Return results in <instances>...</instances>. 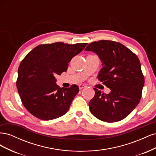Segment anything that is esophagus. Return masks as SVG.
Wrapping results in <instances>:
<instances>
[{
	"label": "esophagus",
	"mask_w": 156,
	"mask_h": 156,
	"mask_svg": "<svg viewBox=\"0 0 156 156\" xmlns=\"http://www.w3.org/2000/svg\"><path fill=\"white\" fill-rule=\"evenodd\" d=\"M86 87H87V86L84 85V84H79V88L80 90H81V89H83L84 88H86Z\"/></svg>",
	"instance_id": "34e87169"
}]
</instances>
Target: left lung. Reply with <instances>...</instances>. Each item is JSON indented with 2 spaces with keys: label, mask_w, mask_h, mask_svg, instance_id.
I'll list each match as a JSON object with an SVG mask.
<instances>
[{
  "label": "left lung",
  "mask_w": 156,
  "mask_h": 156,
  "mask_svg": "<svg viewBox=\"0 0 156 156\" xmlns=\"http://www.w3.org/2000/svg\"><path fill=\"white\" fill-rule=\"evenodd\" d=\"M87 51L96 53L102 62L98 79L111 89L108 94L97 88L88 105L92 114L107 122L120 121L139 104L144 78L139 58L119 42L100 40L88 44Z\"/></svg>",
  "instance_id": "1"
}]
</instances>
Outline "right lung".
<instances>
[{
    "mask_svg": "<svg viewBox=\"0 0 156 156\" xmlns=\"http://www.w3.org/2000/svg\"><path fill=\"white\" fill-rule=\"evenodd\" d=\"M87 45L63 42L40 45L21 61L16 85L23 105L32 115L49 120L68 112L79 87L73 84L70 88H60L55 77L66 72L72 58Z\"/></svg>",
    "mask_w": 156,
    "mask_h": 156,
    "instance_id": "right-lung-1",
    "label": "right lung"
}]
</instances>
